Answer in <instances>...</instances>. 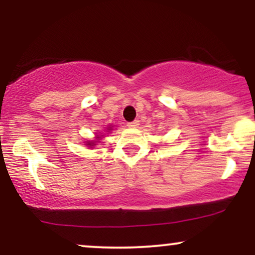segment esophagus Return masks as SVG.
<instances>
[{"instance_id":"obj_1","label":"esophagus","mask_w":255,"mask_h":255,"mask_svg":"<svg viewBox=\"0 0 255 255\" xmlns=\"http://www.w3.org/2000/svg\"><path fill=\"white\" fill-rule=\"evenodd\" d=\"M127 126H128V127H130V128H136L137 126H139V121L135 120V121H133V122H128Z\"/></svg>"}]
</instances>
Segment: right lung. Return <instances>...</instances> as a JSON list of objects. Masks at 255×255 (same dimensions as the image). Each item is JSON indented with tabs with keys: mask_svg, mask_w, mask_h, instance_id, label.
Wrapping results in <instances>:
<instances>
[{
	"mask_svg": "<svg viewBox=\"0 0 255 255\" xmlns=\"http://www.w3.org/2000/svg\"><path fill=\"white\" fill-rule=\"evenodd\" d=\"M89 145H90V146H93V145H95V142H93V141H92V142H90Z\"/></svg>",
	"mask_w": 255,
	"mask_h": 255,
	"instance_id": "right-lung-1",
	"label": "right lung"
}]
</instances>
